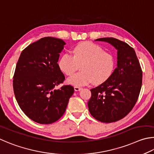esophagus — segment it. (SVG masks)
<instances>
[{"mask_svg":"<svg viewBox=\"0 0 154 154\" xmlns=\"http://www.w3.org/2000/svg\"><path fill=\"white\" fill-rule=\"evenodd\" d=\"M74 90L75 91H79L80 90H82V88L79 87H74Z\"/></svg>","mask_w":154,"mask_h":154,"instance_id":"esophagus-1","label":"esophagus"}]
</instances>
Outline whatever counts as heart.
I'll return each mask as SVG.
<instances>
[{
    "instance_id": "obj_1",
    "label": "heart",
    "mask_w": 154,
    "mask_h": 154,
    "mask_svg": "<svg viewBox=\"0 0 154 154\" xmlns=\"http://www.w3.org/2000/svg\"><path fill=\"white\" fill-rule=\"evenodd\" d=\"M72 53L74 56L64 53L58 62L59 68L67 75L74 74L81 65V72L67 79L69 85L81 87L92 82L100 85L108 80L114 72V57L95 43L82 42L73 48Z\"/></svg>"
}]
</instances>
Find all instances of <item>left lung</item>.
I'll use <instances>...</instances> for the list:
<instances>
[{
    "label": "left lung",
    "instance_id": "8db88e82",
    "mask_svg": "<svg viewBox=\"0 0 154 154\" xmlns=\"http://www.w3.org/2000/svg\"><path fill=\"white\" fill-rule=\"evenodd\" d=\"M117 50V67L108 80L91 89L88 102L91 114L101 122L122 119L138 99L142 85V70L136 53L127 43L114 38H101Z\"/></svg>",
    "mask_w": 154,
    "mask_h": 154
}]
</instances>
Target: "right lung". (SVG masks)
Segmentation results:
<instances>
[{
  "label": "right lung",
  "instance_id": "right-lung-1",
  "mask_svg": "<svg viewBox=\"0 0 154 154\" xmlns=\"http://www.w3.org/2000/svg\"><path fill=\"white\" fill-rule=\"evenodd\" d=\"M65 45L61 39L42 38L21 52L17 63L13 76L16 100L24 114L37 123L58 120L74 92L70 85L55 89L65 80L57 63Z\"/></svg>",
  "mask_w": 154,
  "mask_h": 154
}]
</instances>
